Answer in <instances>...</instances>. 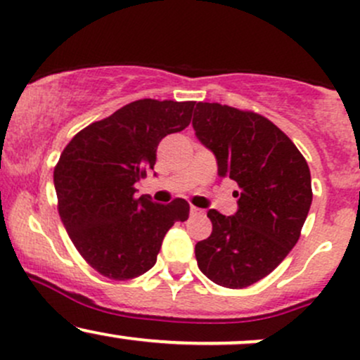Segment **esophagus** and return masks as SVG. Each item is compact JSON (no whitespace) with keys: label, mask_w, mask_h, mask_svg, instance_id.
<instances>
[{"label":"esophagus","mask_w":360,"mask_h":360,"mask_svg":"<svg viewBox=\"0 0 360 360\" xmlns=\"http://www.w3.org/2000/svg\"><path fill=\"white\" fill-rule=\"evenodd\" d=\"M189 213H191L193 217H198V215H203V210H200V208H196V207H191L189 208Z\"/></svg>","instance_id":"1"}]
</instances>
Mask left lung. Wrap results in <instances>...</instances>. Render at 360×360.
Listing matches in <instances>:
<instances>
[{
	"label": "left lung",
	"mask_w": 360,
	"mask_h": 360,
	"mask_svg": "<svg viewBox=\"0 0 360 360\" xmlns=\"http://www.w3.org/2000/svg\"><path fill=\"white\" fill-rule=\"evenodd\" d=\"M195 135L215 155L219 176L236 181L238 210H208L210 238L195 246L201 274L227 289H244L275 270L301 236L313 191L307 162L266 117L198 102Z\"/></svg>",
	"instance_id": "left-lung-1"
}]
</instances>
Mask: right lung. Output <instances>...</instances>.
<instances>
[{
    "mask_svg": "<svg viewBox=\"0 0 360 360\" xmlns=\"http://www.w3.org/2000/svg\"><path fill=\"white\" fill-rule=\"evenodd\" d=\"M195 102L141 98L82 129L54 169L61 222L84 259L112 280L143 275L162 240L189 217L186 200L136 198V183L157 160L164 136L183 131Z\"/></svg>",
    "mask_w": 360,
    "mask_h": 360,
    "instance_id": "obj_1",
    "label": "right lung"
}]
</instances>
